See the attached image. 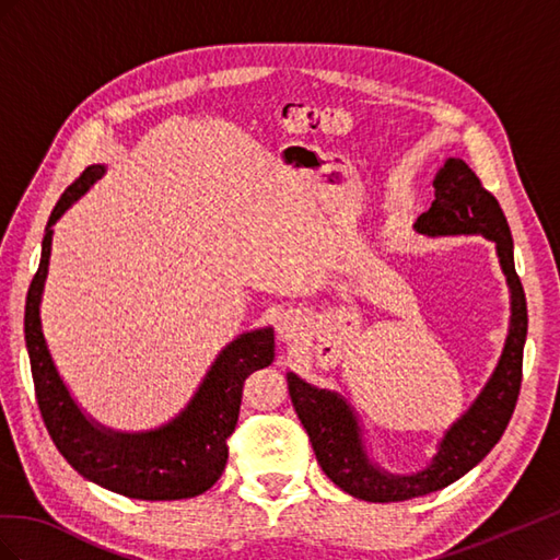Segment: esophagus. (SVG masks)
Masks as SVG:
<instances>
[{
    "instance_id": "34e87169",
    "label": "esophagus",
    "mask_w": 560,
    "mask_h": 560,
    "mask_svg": "<svg viewBox=\"0 0 560 560\" xmlns=\"http://www.w3.org/2000/svg\"><path fill=\"white\" fill-rule=\"evenodd\" d=\"M278 334L284 338V341H294V338L299 336V319L294 317H282L280 325H278Z\"/></svg>"
}]
</instances>
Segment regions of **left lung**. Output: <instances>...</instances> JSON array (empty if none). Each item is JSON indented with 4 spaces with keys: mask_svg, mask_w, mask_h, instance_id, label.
Here are the masks:
<instances>
[{
    "mask_svg": "<svg viewBox=\"0 0 560 560\" xmlns=\"http://www.w3.org/2000/svg\"><path fill=\"white\" fill-rule=\"evenodd\" d=\"M434 200L413 229L425 235L481 233L495 243L500 266L512 292V322L493 376L469 409L446 430L432 463L409 477L387 474L369 460L362 430L348 401L287 374L294 411L306 428L322 471L346 493L366 502H401L434 493L479 465L510 425L521 393L523 346L528 334V306L514 266V241L498 198L460 159H448L434 177Z\"/></svg>",
    "mask_w": 560,
    "mask_h": 560,
    "instance_id": "left-lung-1",
    "label": "left lung"
}]
</instances>
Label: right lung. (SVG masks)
<instances>
[{
  "mask_svg": "<svg viewBox=\"0 0 560 560\" xmlns=\"http://www.w3.org/2000/svg\"><path fill=\"white\" fill-rule=\"evenodd\" d=\"M103 175L105 165H89L56 202L46 224L42 261L27 290L25 343L39 411L56 448L89 481L135 500L196 498L222 477L229 460L226 439L238 422L245 378L273 362L276 336L266 327L231 341L219 352L186 409L159 430L114 432L83 416L50 360L39 303L54 238L50 226Z\"/></svg>",
  "mask_w": 560,
  "mask_h": 560,
  "instance_id": "add662e5",
  "label": "right lung"
}]
</instances>
